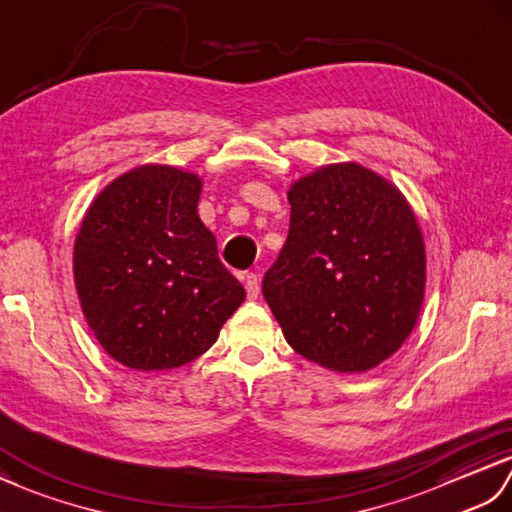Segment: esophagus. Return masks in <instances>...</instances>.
<instances>
[{"instance_id": "esophagus-1", "label": "esophagus", "mask_w": 512, "mask_h": 512, "mask_svg": "<svg viewBox=\"0 0 512 512\" xmlns=\"http://www.w3.org/2000/svg\"><path fill=\"white\" fill-rule=\"evenodd\" d=\"M245 280V291H247V298L249 300H256L258 293H260V282H258V276L256 274H245L243 276Z\"/></svg>"}]
</instances>
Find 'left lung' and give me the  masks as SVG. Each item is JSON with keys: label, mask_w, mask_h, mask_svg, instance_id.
Instances as JSON below:
<instances>
[{"label": "left lung", "mask_w": 512, "mask_h": 512, "mask_svg": "<svg viewBox=\"0 0 512 512\" xmlns=\"http://www.w3.org/2000/svg\"><path fill=\"white\" fill-rule=\"evenodd\" d=\"M287 199V243L263 280L271 313L317 366L377 368L412 335L425 300V241L410 201L355 162L315 168Z\"/></svg>", "instance_id": "8db88e82"}]
</instances>
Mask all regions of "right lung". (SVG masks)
I'll list each match as a JSON object with an SVG mask.
<instances>
[{
	"instance_id": "obj_1",
	"label": "right lung",
	"mask_w": 512,
	"mask_h": 512,
	"mask_svg": "<svg viewBox=\"0 0 512 512\" xmlns=\"http://www.w3.org/2000/svg\"><path fill=\"white\" fill-rule=\"evenodd\" d=\"M201 190L197 173L144 164L102 188L78 227V302L98 344L131 370L195 361L245 300L199 219Z\"/></svg>"
}]
</instances>
